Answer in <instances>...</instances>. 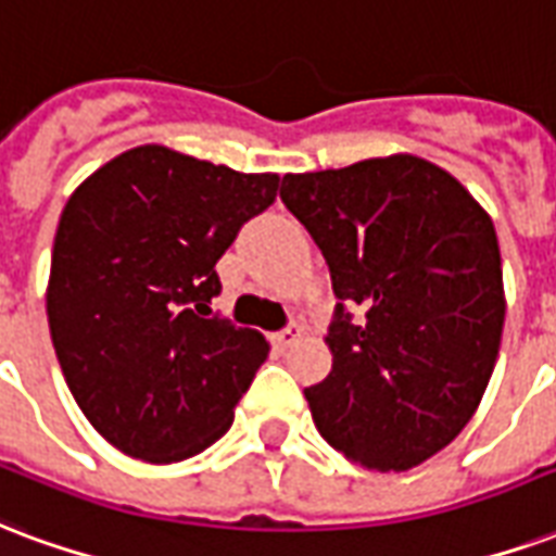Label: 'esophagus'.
Here are the masks:
<instances>
[{"label":"esophagus","instance_id":"esophagus-1","mask_svg":"<svg viewBox=\"0 0 556 556\" xmlns=\"http://www.w3.org/2000/svg\"><path fill=\"white\" fill-rule=\"evenodd\" d=\"M298 339H300L298 327H289V330H282L274 336V344H277V348H291Z\"/></svg>","mask_w":556,"mask_h":556}]
</instances>
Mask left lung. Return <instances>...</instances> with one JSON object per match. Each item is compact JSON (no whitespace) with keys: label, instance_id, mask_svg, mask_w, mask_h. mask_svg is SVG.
Here are the masks:
<instances>
[{"label":"left lung","instance_id":"1","mask_svg":"<svg viewBox=\"0 0 556 556\" xmlns=\"http://www.w3.org/2000/svg\"><path fill=\"white\" fill-rule=\"evenodd\" d=\"M279 197L339 298L332 371L306 389L320 435L371 471L425 463L468 425L495 368L507 303L492 217L406 152L286 174Z\"/></svg>","mask_w":556,"mask_h":556}]
</instances>
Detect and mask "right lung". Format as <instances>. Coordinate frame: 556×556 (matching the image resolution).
<instances>
[{
  "label": "right lung",
  "instance_id": "right-lung-1",
  "mask_svg": "<svg viewBox=\"0 0 556 556\" xmlns=\"http://www.w3.org/2000/svg\"><path fill=\"white\" fill-rule=\"evenodd\" d=\"M277 191V174L147 143L102 164L67 200L49 332L76 404L117 451L179 463L232 427L267 341L212 312L215 265Z\"/></svg>",
  "mask_w": 556,
  "mask_h": 556
}]
</instances>
